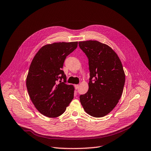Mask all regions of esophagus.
<instances>
[{
	"instance_id": "34e87169",
	"label": "esophagus",
	"mask_w": 151,
	"mask_h": 151,
	"mask_svg": "<svg viewBox=\"0 0 151 151\" xmlns=\"http://www.w3.org/2000/svg\"><path fill=\"white\" fill-rule=\"evenodd\" d=\"M78 88H79V85H78V84H75V89H78Z\"/></svg>"
}]
</instances>
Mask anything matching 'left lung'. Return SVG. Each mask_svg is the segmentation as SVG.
<instances>
[{"mask_svg":"<svg viewBox=\"0 0 151 151\" xmlns=\"http://www.w3.org/2000/svg\"><path fill=\"white\" fill-rule=\"evenodd\" d=\"M79 46L88 58L90 71L89 89L80 96L81 104L89 115L104 116L115 108L123 93L125 74L122 62L106 44L89 40L79 42Z\"/></svg>","mask_w":151,"mask_h":151,"instance_id":"left-lung-1","label":"left lung"}]
</instances>
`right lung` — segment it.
I'll list each match as a JSON object with an SVG mask.
<instances>
[{
    "mask_svg": "<svg viewBox=\"0 0 151 151\" xmlns=\"http://www.w3.org/2000/svg\"><path fill=\"white\" fill-rule=\"evenodd\" d=\"M77 46L78 42L46 44L31 63L26 82L28 94L36 109L47 117L61 115L73 99L74 86L65 83L67 78L62 69L67 56Z\"/></svg>",
    "mask_w": 151,
    "mask_h": 151,
    "instance_id": "obj_1",
    "label": "right lung"
}]
</instances>
